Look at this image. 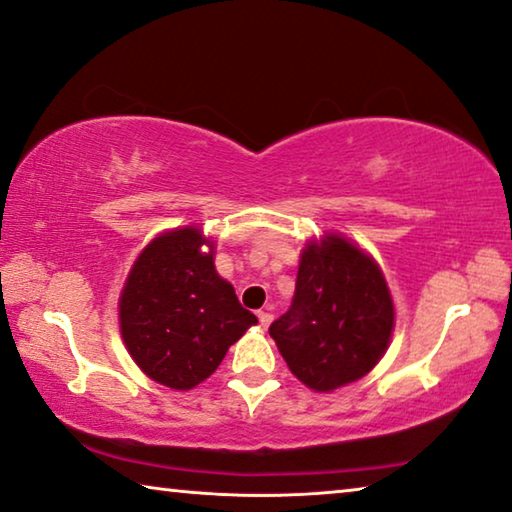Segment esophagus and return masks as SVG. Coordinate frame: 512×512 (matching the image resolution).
Wrapping results in <instances>:
<instances>
[{
  "label": "esophagus",
  "instance_id": "obj_1",
  "mask_svg": "<svg viewBox=\"0 0 512 512\" xmlns=\"http://www.w3.org/2000/svg\"><path fill=\"white\" fill-rule=\"evenodd\" d=\"M272 313L270 311H258V322H261V325L267 329L270 327V322H272Z\"/></svg>",
  "mask_w": 512,
  "mask_h": 512
}]
</instances>
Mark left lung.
<instances>
[{"label": "left lung", "mask_w": 512, "mask_h": 512, "mask_svg": "<svg viewBox=\"0 0 512 512\" xmlns=\"http://www.w3.org/2000/svg\"><path fill=\"white\" fill-rule=\"evenodd\" d=\"M396 309L375 258L341 233L306 242L290 309L270 325L297 380L329 393L368 375L389 348Z\"/></svg>", "instance_id": "1"}]
</instances>
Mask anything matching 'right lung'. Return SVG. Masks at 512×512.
<instances>
[{"mask_svg":"<svg viewBox=\"0 0 512 512\" xmlns=\"http://www.w3.org/2000/svg\"><path fill=\"white\" fill-rule=\"evenodd\" d=\"M256 322L217 274L215 242L199 226L164 231L148 242L119 297L130 357L141 373L176 391L208 380Z\"/></svg>","mask_w":512,"mask_h":512,"instance_id":"1","label":"right lung"}]
</instances>
